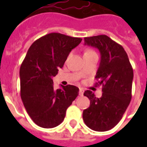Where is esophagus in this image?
Returning <instances> with one entry per match:
<instances>
[{
	"label": "esophagus",
	"instance_id": "esophagus-1",
	"mask_svg": "<svg viewBox=\"0 0 147 147\" xmlns=\"http://www.w3.org/2000/svg\"><path fill=\"white\" fill-rule=\"evenodd\" d=\"M83 88H80V91H79V94H80V96H83Z\"/></svg>",
	"mask_w": 147,
	"mask_h": 147
}]
</instances>
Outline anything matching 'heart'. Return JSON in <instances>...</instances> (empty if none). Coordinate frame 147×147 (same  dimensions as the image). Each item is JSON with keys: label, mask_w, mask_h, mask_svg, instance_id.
Wrapping results in <instances>:
<instances>
[{"label": "heart", "mask_w": 147, "mask_h": 147, "mask_svg": "<svg viewBox=\"0 0 147 147\" xmlns=\"http://www.w3.org/2000/svg\"><path fill=\"white\" fill-rule=\"evenodd\" d=\"M91 52H94V51H92V50H86L85 53H91Z\"/></svg>", "instance_id": "heart-1"}]
</instances>
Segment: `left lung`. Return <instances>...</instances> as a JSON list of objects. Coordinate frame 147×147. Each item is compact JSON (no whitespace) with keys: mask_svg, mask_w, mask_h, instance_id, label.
Instances as JSON below:
<instances>
[{"mask_svg":"<svg viewBox=\"0 0 147 147\" xmlns=\"http://www.w3.org/2000/svg\"><path fill=\"white\" fill-rule=\"evenodd\" d=\"M85 45L95 47L101 53V61L96 73V83L102 85V95L96 98L90 90L84 96L90 101L84 109V123L90 129L106 131L119 123L131 99L133 69L122 45L105 34L84 38Z\"/></svg>","mask_w":147,"mask_h":147,"instance_id":"obj_1","label":"left lung"}]
</instances>
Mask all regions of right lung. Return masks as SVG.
<instances>
[{"instance_id":"1","label":"right lung","mask_w":147,"mask_h":147,"mask_svg":"<svg viewBox=\"0 0 147 147\" xmlns=\"http://www.w3.org/2000/svg\"><path fill=\"white\" fill-rule=\"evenodd\" d=\"M81 42L80 38L50 33L37 39L27 51L20 70V96L28 115L39 127L52 128L62 123L79 94V88L72 85L55 90L53 77Z\"/></svg>"}]
</instances>
